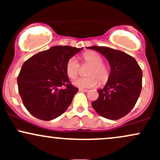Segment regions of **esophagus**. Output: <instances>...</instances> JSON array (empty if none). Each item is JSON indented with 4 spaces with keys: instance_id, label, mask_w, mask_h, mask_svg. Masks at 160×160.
Segmentation results:
<instances>
[{
    "instance_id": "esophagus-1",
    "label": "esophagus",
    "mask_w": 160,
    "mask_h": 160,
    "mask_svg": "<svg viewBox=\"0 0 160 160\" xmlns=\"http://www.w3.org/2000/svg\"><path fill=\"white\" fill-rule=\"evenodd\" d=\"M79 91H80V92H87L88 91V89H79Z\"/></svg>"
}]
</instances>
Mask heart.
<instances>
[{
	"mask_svg": "<svg viewBox=\"0 0 160 160\" xmlns=\"http://www.w3.org/2000/svg\"><path fill=\"white\" fill-rule=\"evenodd\" d=\"M82 61L90 65L86 75L87 78H79L73 80V84L79 88H92L100 84H104L109 78V70L103 63L102 57L95 52H86L82 56ZM66 74L71 79L78 76L80 65L76 58H71L66 64Z\"/></svg>",
	"mask_w": 160,
	"mask_h": 160,
	"instance_id": "heart-1",
	"label": "heart"
}]
</instances>
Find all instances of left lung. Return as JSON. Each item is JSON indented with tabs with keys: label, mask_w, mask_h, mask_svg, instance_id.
<instances>
[{
	"label": "left lung",
	"mask_w": 160,
	"mask_h": 160,
	"mask_svg": "<svg viewBox=\"0 0 160 160\" xmlns=\"http://www.w3.org/2000/svg\"><path fill=\"white\" fill-rule=\"evenodd\" d=\"M101 53L109 62L111 72L98 98L92 106L99 115L108 120H119L128 114L136 104L141 87L142 71L136 60L122 51L109 47H88Z\"/></svg>",
	"instance_id": "8db88e82"
}]
</instances>
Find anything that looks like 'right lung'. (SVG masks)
Segmentation results:
<instances>
[{
  "label": "right lung",
  "instance_id": "obj_1",
  "mask_svg": "<svg viewBox=\"0 0 160 160\" xmlns=\"http://www.w3.org/2000/svg\"><path fill=\"white\" fill-rule=\"evenodd\" d=\"M82 49L55 46L25 62L17 82L24 105L31 114L48 121L68 109L78 89L70 84L66 64Z\"/></svg>",
  "mask_w": 160,
  "mask_h": 160
}]
</instances>
